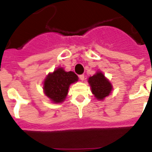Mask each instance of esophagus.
<instances>
[{"label": "esophagus", "mask_w": 152, "mask_h": 152, "mask_svg": "<svg viewBox=\"0 0 152 152\" xmlns=\"http://www.w3.org/2000/svg\"><path fill=\"white\" fill-rule=\"evenodd\" d=\"M79 78H80V80L83 81L84 78H85V76H84V75H80V76H79Z\"/></svg>", "instance_id": "1"}]
</instances>
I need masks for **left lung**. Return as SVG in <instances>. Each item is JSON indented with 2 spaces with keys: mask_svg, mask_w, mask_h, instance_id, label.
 Instances as JSON below:
<instances>
[{
  "mask_svg": "<svg viewBox=\"0 0 152 152\" xmlns=\"http://www.w3.org/2000/svg\"><path fill=\"white\" fill-rule=\"evenodd\" d=\"M88 82L91 87L92 93L97 100H103L107 96L112 90L110 83L105 78L102 72H96L89 78Z\"/></svg>",
  "mask_w": 152,
  "mask_h": 152,
  "instance_id": "left-lung-1",
  "label": "left lung"
}]
</instances>
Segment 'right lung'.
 <instances>
[{"label": "right lung", "instance_id": "add662e5", "mask_svg": "<svg viewBox=\"0 0 152 152\" xmlns=\"http://www.w3.org/2000/svg\"><path fill=\"white\" fill-rule=\"evenodd\" d=\"M77 80L78 76L73 72H66L62 68L57 69L45 80V94L54 103H62L68 94L70 84Z\"/></svg>", "mask_w": 152, "mask_h": 152}]
</instances>
